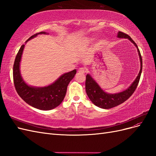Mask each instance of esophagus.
<instances>
[{
  "label": "esophagus",
  "instance_id": "esophagus-1",
  "mask_svg": "<svg viewBox=\"0 0 156 156\" xmlns=\"http://www.w3.org/2000/svg\"><path fill=\"white\" fill-rule=\"evenodd\" d=\"M78 72H79V73H80L83 74V73L87 72V69H86L85 68H83H83H80L79 69V70H78Z\"/></svg>",
  "mask_w": 156,
  "mask_h": 156
}]
</instances>
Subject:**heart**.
<instances>
[{
    "mask_svg": "<svg viewBox=\"0 0 156 156\" xmlns=\"http://www.w3.org/2000/svg\"><path fill=\"white\" fill-rule=\"evenodd\" d=\"M88 41H90V40H88Z\"/></svg>",
    "mask_w": 156,
    "mask_h": 156,
    "instance_id": "b5f03b06",
    "label": "heart"
}]
</instances>
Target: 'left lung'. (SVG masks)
Masks as SVG:
<instances>
[{
    "mask_svg": "<svg viewBox=\"0 0 156 156\" xmlns=\"http://www.w3.org/2000/svg\"><path fill=\"white\" fill-rule=\"evenodd\" d=\"M117 37H124V38L129 39L136 46L140 58V69L137 77H136L133 83L131 84V85L128 88H127L126 90L123 92L114 94H107L100 87V86L98 85L97 83L92 78L90 75L89 74L87 75L85 88L86 92L89 99L95 105L102 108H105V109H108V108H111L117 105H119L121 103H124L127 100H128V98H129L132 94H133L136 87H137L143 69L142 57H141L140 51L137 45L135 44V42L131 38V37L129 35L120 31L118 32Z\"/></svg>",
    "mask_w": 156,
    "mask_h": 156,
    "instance_id": "obj_1",
    "label": "left lung"
}]
</instances>
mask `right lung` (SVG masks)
<instances>
[{
	"instance_id": "add662e5",
	"label": "right lung",
	"mask_w": 156,
	"mask_h": 156,
	"mask_svg": "<svg viewBox=\"0 0 156 156\" xmlns=\"http://www.w3.org/2000/svg\"><path fill=\"white\" fill-rule=\"evenodd\" d=\"M40 34H47L45 32H40L32 35L27 41ZM26 41V42H27ZM25 44L21 45L14 61L13 68V83L16 91L23 100L32 107L40 110H51L58 106L66 96L67 87L76 73V69L64 73L51 84L45 87L37 88L30 87L24 82L20 70L21 55Z\"/></svg>"
}]
</instances>
